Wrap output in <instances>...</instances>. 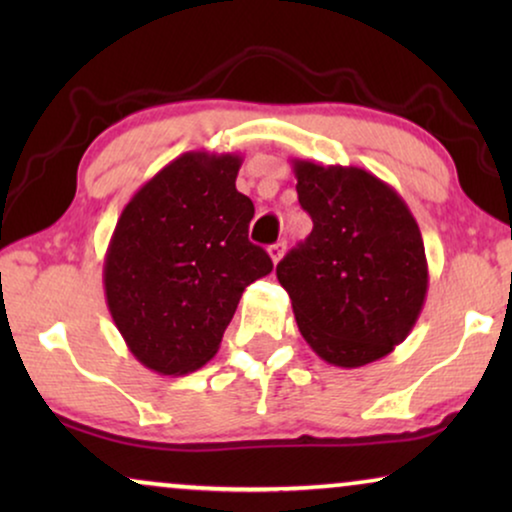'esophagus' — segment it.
<instances>
[{
	"label": "esophagus",
	"instance_id": "esophagus-1",
	"mask_svg": "<svg viewBox=\"0 0 512 512\" xmlns=\"http://www.w3.org/2000/svg\"><path fill=\"white\" fill-rule=\"evenodd\" d=\"M284 249H286V244H284V242L272 244V247L268 249V254H270V258H272V263H279V258L284 256Z\"/></svg>",
	"mask_w": 512,
	"mask_h": 512
}]
</instances>
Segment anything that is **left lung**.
Wrapping results in <instances>:
<instances>
[{
	"instance_id": "obj_1",
	"label": "left lung",
	"mask_w": 512,
	"mask_h": 512,
	"mask_svg": "<svg viewBox=\"0 0 512 512\" xmlns=\"http://www.w3.org/2000/svg\"><path fill=\"white\" fill-rule=\"evenodd\" d=\"M312 233L277 265L298 331L326 363L359 368L394 352L419 319L424 240L405 200L361 167L293 160Z\"/></svg>"
}]
</instances>
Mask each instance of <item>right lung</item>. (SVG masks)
<instances>
[{"instance_id": "add662e5", "label": "right lung", "mask_w": 512, "mask_h": 512, "mask_svg": "<svg viewBox=\"0 0 512 512\" xmlns=\"http://www.w3.org/2000/svg\"><path fill=\"white\" fill-rule=\"evenodd\" d=\"M242 158L188 151L123 207L104 296L132 356L153 373L186 375L219 352L244 289L272 272L249 242L254 202L235 188Z\"/></svg>"}]
</instances>
